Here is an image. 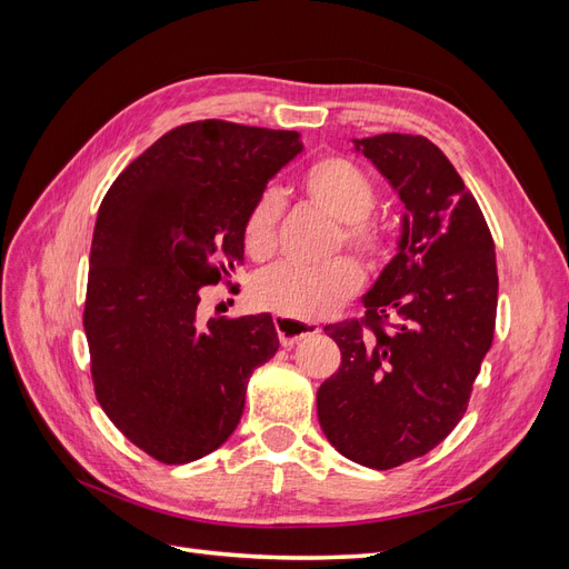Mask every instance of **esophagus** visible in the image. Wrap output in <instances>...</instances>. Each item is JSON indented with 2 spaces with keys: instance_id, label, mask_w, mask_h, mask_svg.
Returning a JSON list of instances; mask_svg holds the SVG:
<instances>
[{
  "instance_id": "1",
  "label": "esophagus",
  "mask_w": 569,
  "mask_h": 569,
  "mask_svg": "<svg viewBox=\"0 0 569 569\" xmlns=\"http://www.w3.org/2000/svg\"><path fill=\"white\" fill-rule=\"evenodd\" d=\"M274 330H278L282 347H295V343H299L301 339L318 335L320 327L316 322H299V320L274 316Z\"/></svg>"
}]
</instances>
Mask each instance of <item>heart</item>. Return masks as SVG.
Instances as JSON below:
<instances>
[{"mask_svg":"<svg viewBox=\"0 0 569 569\" xmlns=\"http://www.w3.org/2000/svg\"><path fill=\"white\" fill-rule=\"evenodd\" d=\"M299 184L306 201L339 222L337 242L368 263L382 261L389 234L382 222L370 216L377 192L363 168L343 157H322L303 170ZM280 211V197L263 192L247 213L242 239L253 261H263L274 251ZM358 284L360 270L349 258H335L318 268L280 263L258 274L251 284V299L258 308L289 320H322L349 301Z\"/></svg>","mask_w":569,"mask_h":569,"instance_id":"heart-1","label":"heart"}]
</instances>
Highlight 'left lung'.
Here are the masks:
<instances>
[{"instance_id":"left-lung-1","label":"left lung","mask_w":569,"mask_h":569,"mask_svg":"<svg viewBox=\"0 0 569 569\" xmlns=\"http://www.w3.org/2000/svg\"><path fill=\"white\" fill-rule=\"evenodd\" d=\"M403 201L399 251L363 297L366 318L327 325L339 370L318 389L325 437L391 470L432 451L465 416L491 349L498 272L479 203L422 134L353 140ZM389 315L400 320L383 330Z\"/></svg>"}]
</instances>
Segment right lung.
Segmentation results:
<instances>
[{
  "label": "right lung",
  "mask_w": 569,
  "mask_h": 569,
  "mask_svg": "<svg viewBox=\"0 0 569 569\" xmlns=\"http://www.w3.org/2000/svg\"><path fill=\"white\" fill-rule=\"evenodd\" d=\"M301 149L295 130L184 123L137 157L99 206L82 313L94 393L159 462H192L226 443L251 372L278 353L270 313L199 325L197 306L206 284L244 263L247 213Z\"/></svg>",
  "instance_id": "obj_1"
}]
</instances>
